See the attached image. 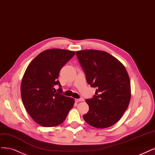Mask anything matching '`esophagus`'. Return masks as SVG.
I'll return each mask as SVG.
<instances>
[{"label": "esophagus", "instance_id": "obj_1", "mask_svg": "<svg viewBox=\"0 0 155 155\" xmlns=\"http://www.w3.org/2000/svg\"><path fill=\"white\" fill-rule=\"evenodd\" d=\"M83 101V98H80V99H75V101L77 103L78 102H80V101Z\"/></svg>", "mask_w": 155, "mask_h": 155}]
</instances>
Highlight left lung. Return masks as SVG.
<instances>
[{"mask_svg":"<svg viewBox=\"0 0 155 155\" xmlns=\"http://www.w3.org/2000/svg\"><path fill=\"white\" fill-rule=\"evenodd\" d=\"M76 56L87 83L97 88L94 97L86 99L89 110L83 115L84 120L97 128L113 126L124 114L131 99L130 80L126 68L103 51H78Z\"/></svg>","mask_w":155,"mask_h":155,"instance_id":"1","label":"left lung"}]
</instances>
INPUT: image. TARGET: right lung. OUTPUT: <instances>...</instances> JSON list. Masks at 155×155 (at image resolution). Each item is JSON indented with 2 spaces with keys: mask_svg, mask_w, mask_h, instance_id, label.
<instances>
[{
  "mask_svg": "<svg viewBox=\"0 0 155 155\" xmlns=\"http://www.w3.org/2000/svg\"><path fill=\"white\" fill-rule=\"evenodd\" d=\"M75 52L60 49L44 51L27 68L21 83V97L27 111L44 127L61 124L74 106V99L62 95L58 80L61 68ZM59 86L56 91L54 87Z\"/></svg>",
  "mask_w": 155,
  "mask_h": 155,
  "instance_id": "add662e5",
  "label": "right lung"
}]
</instances>
